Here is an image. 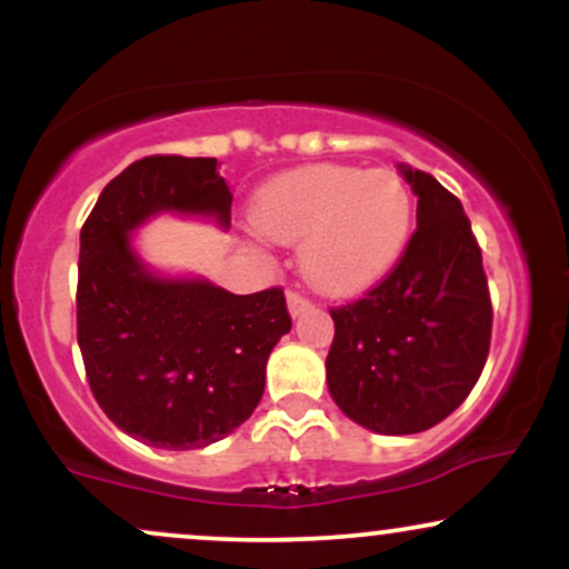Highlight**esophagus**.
Listing matches in <instances>:
<instances>
[{"label":"esophagus","instance_id":"esophagus-1","mask_svg":"<svg viewBox=\"0 0 569 569\" xmlns=\"http://www.w3.org/2000/svg\"><path fill=\"white\" fill-rule=\"evenodd\" d=\"M286 299H289V312H291L293 318H297V316H302V312L307 310V307L312 305L310 299H307L305 293H302V291H297V289H291L289 293H286Z\"/></svg>","mask_w":569,"mask_h":569}]
</instances>
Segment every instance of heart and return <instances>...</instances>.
Instances as JSON below:
<instances>
[{
    "label": "heart",
    "instance_id": "b5f03b06",
    "mask_svg": "<svg viewBox=\"0 0 569 569\" xmlns=\"http://www.w3.org/2000/svg\"><path fill=\"white\" fill-rule=\"evenodd\" d=\"M253 224L276 243H302L316 289L352 293L396 262L411 227V194L390 168L307 166L259 189Z\"/></svg>",
    "mask_w": 569,
    "mask_h": 569
}]
</instances>
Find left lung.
Returning <instances> with one entry per match:
<instances>
[{
	"instance_id": "1",
	"label": "left lung",
	"mask_w": 569,
	"mask_h": 569,
	"mask_svg": "<svg viewBox=\"0 0 569 569\" xmlns=\"http://www.w3.org/2000/svg\"><path fill=\"white\" fill-rule=\"evenodd\" d=\"M401 171L417 194V230L380 283L331 307L326 356L337 407L388 436L452 415L479 382L492 339L481 248L462 202L430 173Z\"/></svg>"
}]
</instances>
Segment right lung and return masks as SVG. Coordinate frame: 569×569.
Masks as SVG:
<instances>
[{"label": "right lung", "mask_w": 569, "mask_h": 569, "mask_svg": "<svg viewBox=\"0 0 569 569\" xmlns=\"http://www.w3.org/2000/svg\"><path fill=\"white\" fill-rule=\"evenodd\" d=\"M232 194L217 158L149 154L103 187L80 232L77 342L103 415L160 449H200L243 426L272 348L291 329L280 286L230 293L149 276L128 232L158 211L213 213Z\"/></svg>", "instance_id": "obj_1"}]
</instances>
